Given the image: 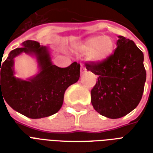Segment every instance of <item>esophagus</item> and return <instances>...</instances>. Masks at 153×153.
I'll list each match as a JSON object with an SVG mask.
<instances>
[{
  "mask_svg": "<svg viewBox=\"0 0 153 153\" xmlns=\"http://www.w3.org/2000/svg\"><path fill=\"white\" fill-rule=\"evenodd\" d=\"M86 67L84 66V65H81V68H80V71H81V74H84L85 72H86Z\"/></svg>",
  "mask_w": 153,
  "mask_h": 153,
  "instance_id": "esophagus-1",
  "label": "esophagus"
}]
</instances>
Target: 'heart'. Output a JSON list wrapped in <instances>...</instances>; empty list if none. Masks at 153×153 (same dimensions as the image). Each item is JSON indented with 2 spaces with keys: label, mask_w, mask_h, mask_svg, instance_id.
Listing matches in <instances>:
<instances>
[{
  "label": "heart",
  "mask_w": 153,
  "mask_h": 153,
  "mask_svg": "<svg viewBox=\"0 0 153 153\" xmlns=\"http://www.w3.org/2000/svg\"><path fill=\"white\" fill-rule=\"evenodd\" d=\"M115 42L108 36H93L79 43L74 47L75 52L88 55V59L95 63L106 60L112 55Z\"/></svg>",
  "instance_id": "obj_1"
}]
</instances>
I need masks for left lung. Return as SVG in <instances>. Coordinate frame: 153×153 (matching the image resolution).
Segmentation results:
<instances>
[{
    "label": "left lung",
    "instance_id": "obj_1",
    "mask_svg": "<svg viewBox=\"0 0 153 153\" xmlns=\"http://www.w3.org/2000/svg\"><path fill=\"white\" fill-rule=\"evenodd\" d=\"M116 44L114 53L106 60L85 63L88 71L98 76L91 90L93 108L111 119L123 117L137 107L146 81L142 51L123 36H119Z\"/></svg>",
    "mask_w": 153,
    "mask_h": 153
}]
</instances>
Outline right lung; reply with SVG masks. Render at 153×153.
Here are the masks:
<instances>
[{
    "instance_id": "1",
    "label": "right lung",
    "mask_w": 153,
    "mask_h": 153,
    "mask_svg": "<svg viewBox=\"0 0 153 153\" xmlns=\"http://www.w3.org/2000/svg\"><path fill=\"white\" fill-rule=\"evenodd\" d=\"M23 46L11 51L7 59L1 62L0 96L2 91L9 106L28 118L50 116L62 106L68 87L79 79L80 65L74 62L60 68L52 64L47 47L38 42L28 40ZM22 52L35 54L40 66L39 74L28 81L13 76V58Z\"/></svg>"
}]
</instances>
